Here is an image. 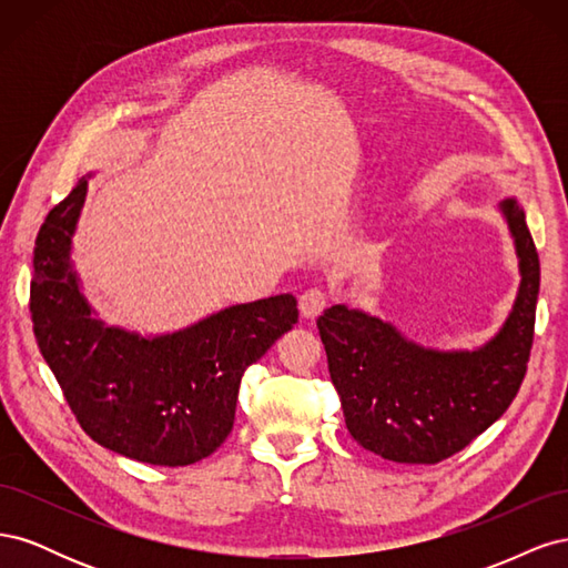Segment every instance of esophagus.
Here are the masks:
<instances>
[{"label": "esophagus", "mask_w": 568, "mask_h": 568, "mask_svg": "<svg viewBox=\"0 0 568 568\" xmlns=\"http://www.w3.org/2000/svg\"><path fill=\"white\" fill-rule=\"evenodd\" d=\"M326 303H329V296H326V291H324V288H320V286L307 288V291H303V294H301V301H298V305H301V315H303V317H307V320H315V317L324 311Z\"/></svg>", "instance_id": "esophagus-1"}]
</instances>
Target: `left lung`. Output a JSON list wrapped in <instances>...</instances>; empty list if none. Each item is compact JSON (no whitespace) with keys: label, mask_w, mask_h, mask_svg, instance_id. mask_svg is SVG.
<instances>
[{"label":"left lung","mask_w":568,"mask_h":568,"mask_svg":"<svg viewBox=\"0 0 568 568\" xmlns=\"http://www.w3.org/2000/svg\"><path fill=\"white\" fill-rule=\"evenodd\" d=\"M503 213L517 242L521 288L503 332L484 348L424 351L346 305H332L317 320L343 417L365 450L438 464L467 448L517 398L536 334L540 261L517 201H505Z\"/></svg>","instance_id":"left-lung-1"}]
</instances>
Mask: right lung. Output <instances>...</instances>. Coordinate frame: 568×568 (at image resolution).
<instances>
[{
	"label": "right lung",
	"mask_w": 568,
	"mask_h": 568,
	"mask_svg": "<svg viewBox=\"0 0 568 568\" xmlns=\"http://www.w3.org/2000/svg\"><path fill=\"white\" fill-rule=\"evenodd\" d=\"M84 194L82 178L38 232L30 317L40 353L92 440L159 467L201 462L232 432L244 372L298 322L296 298L234 305L153 341L111 329L92 315L68 263Z\"/></svg>",
	"instance_id": "right-lung-1"
}]
</instances>
